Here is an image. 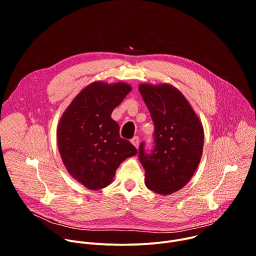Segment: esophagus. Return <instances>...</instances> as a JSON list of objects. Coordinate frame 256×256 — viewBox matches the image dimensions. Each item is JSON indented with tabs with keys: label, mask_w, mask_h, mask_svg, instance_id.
<instances>
[{
	"label": "esophagus",
	"mask_w": 256,
	"mask_h": 256,
	"mask_svg": "<svg viewBox=\"0 0 256 256\" xmlns=\"http://www.w3.org/2000/svg\"><path fill=\"white\" fill-rule=\"evenodd\" d=\"M130 142H132V144L134 146L136 149H138V146H140V138H138V136H134Z\"/></svg>",
	"instance_id": "34e87169"
}]
</instances>
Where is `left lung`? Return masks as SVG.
Returning <instances> with one entry per match:
<instances>
[{"label":"left lung","instance_id":"8db88e82","mask_svg":"<svg viewBox=\"0 0 256 256\" xmlns=\"http://www.w3.org/2000/svg\"><path fill=\"white\" fill-rule=\"evenodd\" d=\"M138 91L155 126L153 152L144 153V142L140 146L144 184L150 190L168 196L186 186L194 174L202 154L204 128L188 100L174 86L144 83Z\"/></svg>","mask_w":256,"mask_h":256}]
</instances>
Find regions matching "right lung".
<instances>
[{"label":"right lung","mask_w":256,"mask_h":256,"mask_svg":"<svg viewBox=\"0 0 256 256\" xmlns=\"http://www.w3.org/2000/svg\"><path fill=\"white\" fill-rule=\"evenodd\" d=\"M132 91L124 82L96 81L72 100L56 130L58 147L70 175L91 190L112 182L118 166L138 151L120 136L112 112Z\"/></svg>","instance_id":"add662e5"}]
</instances>
